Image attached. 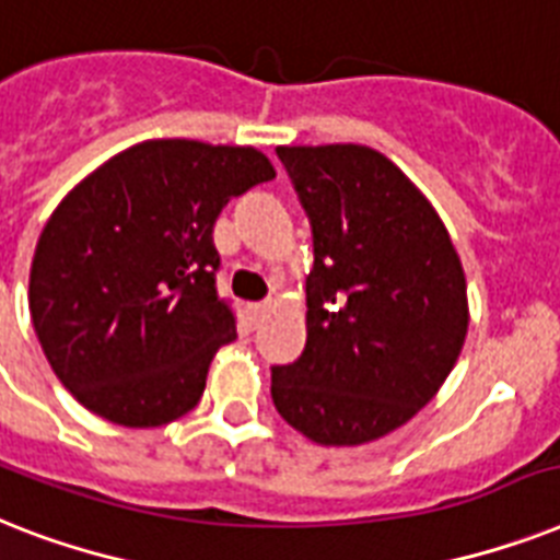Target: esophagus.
<instances>
[{
	"mask_svg": "<svg viewBox=\"0 0 560 560\" xmlns=\"http://www.w3.org/2000/svg\"><path fill=\"white\" fill-rule=\"evenodd\" d=\"M270 307H272L270 302H256V304H249V319H253V322H256V325H258V322L265 319L267 313H270Z\"/></svg>",
	"mask_w": 560,
	"mask_h": 560,
	"instance_id": "1",
	"label": "esophagus"
}]
</instances>
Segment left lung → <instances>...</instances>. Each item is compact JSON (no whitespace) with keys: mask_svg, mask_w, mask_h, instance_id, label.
Returning <instances> with one entry per match:
<instances>
[{"mask_svg":"<svg viewBox=\"0 0 560 560\" xmlns=\"http://www.w3.org/2000/svg\"><path fill=\"white\" fill-rule=\"evenodd\" d=\"M313 233L307 342L272 368L276 411L319 445L385 438L452 374L466 276L425 195L376 149L279 147Z\"/></svg>","mask_w":560,"mask_h":560,"instance_id":"obj_1","label":"left lung"}]
</instances>
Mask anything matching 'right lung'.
<instances>
[{"mask_svg": "<svg viewBox=\"0 0 560 560\" xmlns=\"http://www.w3.org/2000/svg\"><path fill=\"white\" fill-rule=\"evenodd\" d=\"M272 177L253 147L147 140L59 201L36 241L28 304L80 406L126 429L198 406L209 362L235 339L212 226L230 198Z\"/></svg>", "mask_w": 560, "mask_h": 560, "instance_id": "1", "label": "right lung"}]
</instances>
